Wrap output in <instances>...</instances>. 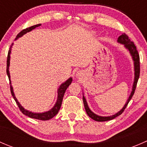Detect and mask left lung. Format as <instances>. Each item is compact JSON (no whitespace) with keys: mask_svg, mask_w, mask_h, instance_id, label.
I'll use <instances>...</instances> for the list:
<instances>
[{"mask_svg":"<svg viewBox=\"0 0 147 147\" xmlns=\"http://www.w3.org/2000/svg\"><path fill=\"white\" fill-rule=\"evenodd\" d=\"M118 42H120L121 44H124V47L130 52V54L132 56V58L133 60H134V71H135V78H134V84H133V87H132V91H131V94H130L128 100H127V103L125 104V105L124 106V107L119 111V112H117V114L115 115H112V116L110 117H101V116H98V115H95L94 113H93L91 110L89 108L88 105H87V101H86L85 98L83 96L82 97V100H83V103H84V108H85V110L86 112H87V115L90 117V118H92V119H94V121H109V120H112L115 118H116L117 117L119 116L120 115L122 114V112H124L125 108L127 107V105L128 103L129 102L130 100H131V97L132 96L134 95V92H135L136 90V87H137V82H138V80H139V75H140V59H139V55L138 53V51L137 50V47L136 45H134V42L130 40L129 38L127 35H126L125 33H123L121 34V35L118 38Z\"/></svg>","mask_w":147,"mask_h":147,"instance_id":"left-lung-1","label":"left lung"}]
</instances>
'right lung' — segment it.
<instances>
[{"label":"right lung","instance_id":"1","mask_svg":"<svg viewBox=\"0 0 147 147\" xmlns=\"http://www.w3.org/2000/svg\"><path fill=\"white\" fill-rule=\"evenodd\" d=\"M40 26V24L35 25V26H31V27L27 28H26V29L23 30H21L18 34L17 36H16V39H18V38H20V37L23 36L24 34L27 33L28 32H30V30L35 29V28L38 27V26ZM11 47L12 46H10V50H8V57H7L6 72H7V75H8V79H9V81H10V92H11L12 96H13V98H14L16 104H17L18 106L20 112H22V113H23V115H26V116L29 117H30V118H33V119L43 120V121L52 119V118L54 117L55 116L57 113H58L59 110H60V107H61L62 102H63V97H64V94H65V91H66V90H67V88L68 87V86H69V84H71V82H72V79L71 78H69V79H68L66 82L63 83V84L60 86V87H59V89H58V91H57L58 96H57V102H56L55 105V106L53 107L52 108L50 111H48V112H43V113H33V112H29V111L26 110V109H25L24 108H23V107L20 105V103L18 102L17 99H16V97H15L14 93H13V87H12V86H11V82H10V73H9V65H10V50H11Z\"/></svg>","mask_w":147,"mask_h":147}]
</instances>
